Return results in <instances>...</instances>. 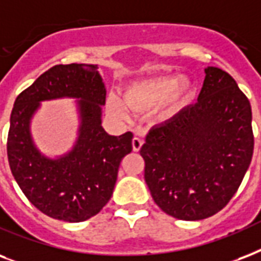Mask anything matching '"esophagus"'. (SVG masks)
I'll use <instances>...</instances> for the list:
<instances>
[{"label":"esophagus","mask_w":261,"mask_h":261,"mask_svg":"<svg viewBox=\"0 0 261 261\" xmlns=\"http://www.w3.org/2000/svg\"><path fill=\"white\" fill-rule=\"evenodd\" d=\"M143 139L140 137H133L132 139V147H133V151H139L141 148V145H143Z\"/></svg>","instance_id":"34e87169"}]
</instances>
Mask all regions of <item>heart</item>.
I'll return each instance as SVG.
<instances>
[{
    "label": "heart",
    "mask_w": 261,
    "mask_h": 261,
    "mask_svg": "<svg viewBox=\"0 0 261 261\" xmlns=\"http://www.w3.org/2000/svg\"><path fill=\"white\" fill-rule=\"evenodd\" d=\"M191 95L192 87L188 79L163 76L130 84L124 91L125 103L118 95L109 94L106 110L117 120L126 121L130 117L128 107L133 112H145L166 103V112L163 116L170 117L179 106L191 99Z\"/></svg>",
    "instance_id": "heart-1"
}]
</instances>
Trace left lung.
I'll return each mask as SVG.
<instances>
[{
    "label": "left lung",
    "mask_w": 261,
    "mask_h": 261,
    "mask_svg": "<svg viewBox=\"0 0 261 261\" xmlns=\"http://www.w3.org/2000/svg\"><path fill=\"white\" fill-rule=\"evenodd\" d=\"M195 105L153 126L140 149L158 207L181 221L221 211L252 161L250 103L225 70L207 66Z\"/></svg>",
    "instance_id": "left-lung-1"
}]
</instances>
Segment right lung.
<instances>
[{
    "instance_id": "obj_1",
    "label": "right lung",
    "mask_w": 261,
    "mask_h": 261,
    "mask_svg": "<svg viewBox=\"0 0 261 261\" xmlns=\"http://www.w3.org/2000/svg\"><path fill=\"white\" fill-rule=\"evenodd\" d=\"M73 98L78 113L74 145L61 155L42 153L31 133L42 101ZM106 87L92 64L56 65L16 98L8 135L12 174L39 211L60 221L83 222L110 200L118 167L132 151V132L109 135L102 126Z\"/></svg>"
}]
</instances>
